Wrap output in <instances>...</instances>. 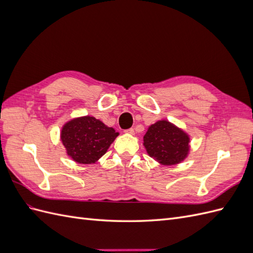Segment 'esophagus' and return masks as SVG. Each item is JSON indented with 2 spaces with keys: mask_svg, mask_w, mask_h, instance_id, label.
<instances>
[{
  "mask_svg": "<svg viewBox=\"0 0 253 253\" xmlns=\"http://www.w3.org/2000/svg\"><path fill=\"white\" fill-rule=\"evenodd\" d=\"M126 133H127V134H131V135H133L135 132H134V128H128V129H126Z\"/></svg>",
  "mask_w": 253,
  "mask_h": 253,
  "instance_id": "34e87169",
  "label": "esophagus"
}]
</instances>
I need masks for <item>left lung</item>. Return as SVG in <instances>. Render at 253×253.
Segmentation results:
<instances>
[{
    "label": "left lung",
    "instance_id": "8db88e82",
    "mask_svg": "<svg viewBox=\"0 0 253 253\" xmlns=\"http://www.w3.org/2000/svg\"><path fill=\"white\" fill-rule=\"evenodd\" d=\"M189 135L168 120H159L149 126L143 136L148 154L164 166L181 163L190 150Z\"/></svg>",
    "mask_w": 253,
    "mask_h": 253
}]
</instances>
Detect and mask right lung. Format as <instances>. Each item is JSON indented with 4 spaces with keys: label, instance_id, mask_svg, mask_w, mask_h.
<instances>
[{
    "label": "right lung",
    "instance_id": "obj_1",
    "mask_svg": "<svg viewBox=\"0 0 253 253\" xmlns=\"http://www.w3.org/2000/svg\"><path fill=\"white\" fill-rule=\"evenodd\" d=\"M118 135L99 119L84 116L66 122L61 131V141L76 163L89 165L105 154Z\"/></svg>",
    "mask_w": 253,
    "mask_h": 253
}]
</instances>
